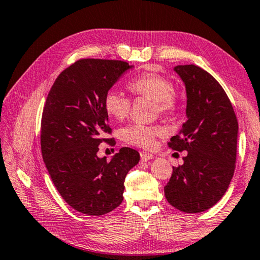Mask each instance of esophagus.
<instances>
[{
    "label": "esophagus",
    "mask_w": 260,
    "mask_h": 260,
    "mask_svg": "<svg viewBox=\"0 0 260 260\" xmlns=\"http://www.w3.org/2000/svg\"><path fill=\"white\" fill-rule=\"evenodd\" d=\"M140 158H141L142 162H147V161L152 160L153 155L149 154V153H146V152H141L140 153Z\"/></svg>",
    "instance_id": "esophagus-1"
}]
</instances>
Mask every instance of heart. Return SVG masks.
Instances as JSON below:
<instances>
[{
    "label": "heart",
    "mask_w": 260,
    "mask_h": 260,
    "mask_svg": "<svg viewBox=\"0 0 260 260\" xmlns=\"http://www.w3.org/2000/svg\"><path fill=\"white\" fill-rule=\"evenodd\" d=\"M128 88L132 94L138 98L152 100L155 113L173 114L179 107V99L173 83L160 73L146 72L135 77L128 83ZM104 108L111 118L122 121L129 115L132 99L121 92L110 90L104 96ZM164 132V128L157 125L131 123L120 131V139L132 146L150 148L155 139Z\"/></svg>",
    "instance_id": "b5f03b06"
}]
</instances>
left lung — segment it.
I'll return each instance as SVG.
<instances>
[{"instance_id": "obj_1", "label": "left lung", "mask_w": 260, "mask_h": 260, "mask_svg": "<svg viewBox=\"0 0 260 260\" xmlns=\"http://www.w3.org/2000/svg\"><path fill=\"white\" fill-rule=\"evenodd\" d=\"M174 70L187 90L188 120L168 146L188 154L183 165L173 167L165 196L179 210L196 214L215 205L229 188L237 158L238 121L229 96L210 73L193 64Z\"/></svg>"}]
</instances>
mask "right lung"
<instances>
[{"label":"right lung","mask_w":260,"mask_h":260,"mask_svg":"<svg viewBox=\"0 0 260 260\" xmlns=\"http://www.w3.org/2000/svg\"><path fill=\"white\" fill-rule=\"evenodd\" d=\"M127 61L83 58L57 77L43 108L41 147L46 169L58 192L75 210L105 215L123 200L127 173L140 160L137 150L123 147L111 161L98 157L99 145L114 146L104 108V96Z\"/></svg>","instance_id":"right-lung-1"}]
</instances>
